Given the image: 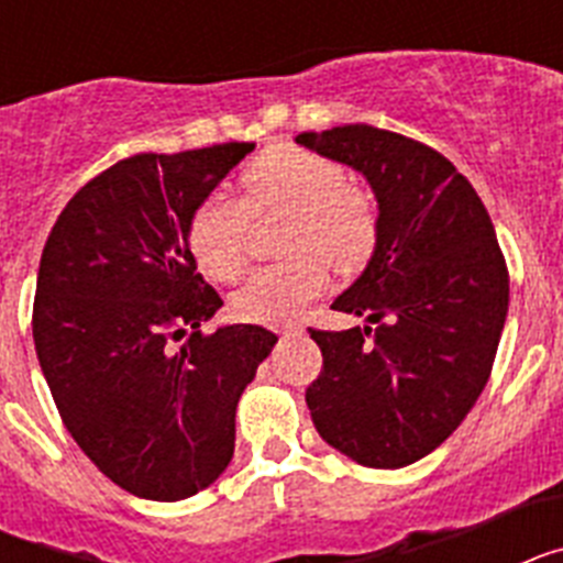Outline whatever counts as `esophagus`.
Returning a JSON list of instances; mask_svg holds the SVG:
<instances>
[{"mask_svg":"<svg viewBox=\"0 0 563 563\" xmlns=\"http://www.w3.org/2000/svg\"><path fill=\"white\" fill-rule=\"evenodd\" d=\"M301 332H305V327H301V324H285L282 330H278V335H282V338H298Z\"/></svg>","mask_w":563,"mask_h":563,"instance_id":"34e87169","label":"esophagus"}]
</instances>
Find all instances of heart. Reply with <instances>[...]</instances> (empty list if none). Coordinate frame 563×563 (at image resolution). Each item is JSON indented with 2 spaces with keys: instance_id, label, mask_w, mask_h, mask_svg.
Here are the masks:
<instances>
[{
  "instance_id": "heart-1",
  "label": "heart",
  "mask_w": 563,
  "mask_h": 563,
  "mask_svg": "<svg viewBox=\"0 0 563 563\" xmlns=\"http://www.w3.org/2000/svg\"><path fill=\"white\" fill-rule=\"evenodd\" d=\"M245 202L225 191L208 194L188 217L186 239L200 271L233 282L245 267L247 220L265 208H290L282 265L258 267L233 292L236 318L285 324L327 290V267L350 273L369 262L377 245V211L369 194L346 183L338 161L312 148L273 146L242 172Z\"/></svg>"
}]
</instances>
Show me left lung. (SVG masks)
Wrapping results in <instances>:
<instances>
[{
  "instance_id": "1",
  "label": "left lung",
  "mask_w": 563,
  "mask_h": 563,
  "mask_svg": "<svg viewBox=\"0 0 563 563\" xmlns=\"http://www.w3.org/2000/svg\"><path fill=\"white\" fill-rule=\"evenodd\" d=\"M296 143L361 172L377 200L375 253L332 301L375 327L310 330L324 355L312 422L357 465H411L454 434L494 369L510 301L494 222L426 143L366 123Z\"/></svg>"
}]
</instances>
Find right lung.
<instances>
[{
	"mask_svg": "<svg viewBox=\"0 0 563 563\" xmlns=\"http://www.w3.org/2000/svg\"><path fill=\"white\" fill-rule=\"evenodd\" d=\"M251 152L220 143L126 157L67 202L44 245L42 372L78 449L141 499H188L225 471L239 397L278 341L256 324L200 330L222 298L186 239L197 202Z\"/></svg>",
	"mask_w": 563,
	"mask_h": 563,
	"instance_id": "right-lung-1",
	"label": "right lung"
}]
</instances>
